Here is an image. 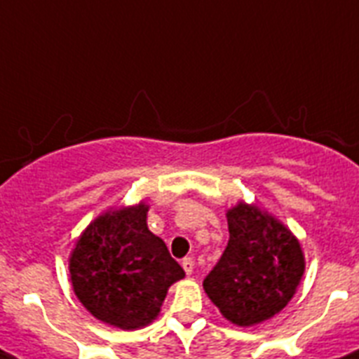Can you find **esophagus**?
I'll use <instances>...</instances> for the list:
<instances>
[{"label": "esophagus", "instance_id": "esophagus-1", "mask_svg": "<svg viewBox=\"0 0 359 359\" xmlns=\"http://www.w3.org/2000/svg\"><path fill=\"white\" fill-rule=\"evenodd\" d=\"M182 268H184V272H186L187 276H191L193 270H195V261H193V257H184Z\"/></svg>", "mask_w": 359, "mask_h": 359}]
</instances>
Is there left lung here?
I'll return each mask as SVG.
<instances>
[{
  "label": "left lung",
  "mask_w": 359,
  "mask_h": 359,
  "mask_svg": "<svg viewBox=\"0 0 359 359\" xmlns=\"http://www.w3.org/2000/svg\"><path fill=\"white\" fill-rule=\"evenodd\" d=\"M229 243L203 279L212 304L232 324L248 327L272 318L292 300L304 276L299 240L257 205L227 211Z\"/></svg>",
  "instance_id": "8db88e82"
}]
</instances>
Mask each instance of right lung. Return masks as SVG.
<instances>
[{
    "label": "right lung",
    "mask_w": 359,
    "mask_h": 359,
    "mask_svg": "<svg viewBox=\"0 0 359 359\" xmlns=\"http://www.w3.org/2000/svg\"><path fill=\"white\" fill-rule=\"evenodd\" d=\"M144 202L100 215L87 225L69 257L73 292L95 318L119 329L156 320L182 266L147 225Z\"/></svg>",
    "instance_id": "add662e5"
}]
</instances>
